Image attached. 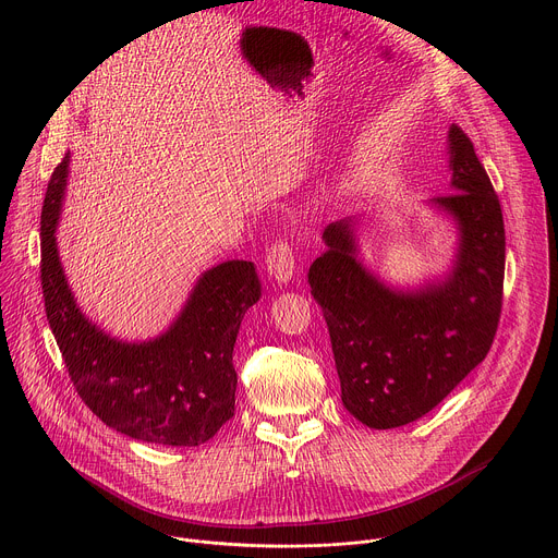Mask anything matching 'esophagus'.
<instances>
[{"label":"esophagus","mask_w":558,"mask_h":558,"mask_svg":"<svg viewBox=\"0 0 558 558\" xmlns=\"http://www.w3.org/2000/svg\"><path fill=\"white\" fill-rule=\"evenodd\" d=\"M265 265L276 282L291 280V276L295 274V256L287 238H278L276 243H271V247L267 250Z\"/></svg>","instance_id":"1"}]
</instances>
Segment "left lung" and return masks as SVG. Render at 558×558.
I'll list each match as a JSON object with an SVG mask.
<instances>
[{
	"instance_id": "8db88e82",
	"label": "left lung",
	"mask_w": 558,
	"mask_h": 558,
	"mask_svg": "<svg viewBox=\"0 0 558 558\" xmlns=\"http://www.w3.org/2000/svg\"><path fill=\"white\" fill-rule=\"evenodd\" d=\"M450 194L433 205L459 227L452 274L397 291L357 260L353 220L331 222L327 252L308 269L331 336L342 404L368 428L411 424L486 360L501 317L506 229L499 196L468 134L448 132Z\"/></svg>"
}]
</instances>
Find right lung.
<instances>
[{
    "mask_svg": "<svg viewBox=\"0 0 558 558\" xmlns=\"http://www.w3.org/2000/svg\"><path fill=\"white\" fill-rule=\"evenodd\" d=\"M68 161L54 168L41 209V289L48 325L82 402L110 428L161 446H201L233 417L231 362L245 311L260 300L254 263L205 271L177 323L156 340L106 336L76 306L57 254Z\"/></svg>",
    "mask_w": 558,
    "mask_h": 558,
    "instance_id": "right-lung-1",
    "label": "right lung"
}]
</instances>
